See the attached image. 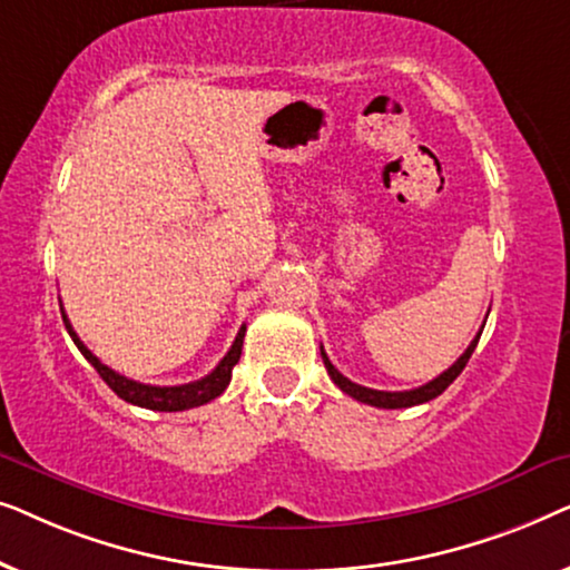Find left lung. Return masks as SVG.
Instances as JSON below:
<instances>
[{"mask_svg":"<svg viewBox=\"0 0 570 570\" xmlns=\"http://www.w3.org/2000/svg\"><path fill=\"white\" fill-rule=\"evenodd\" d=\"M488 314H490V311H488ZM482 326H485V324H482ZM480 334H482V330L478 332V337H474V340L470 342V347H466L464 353L459 355V361H456L454 365H451L449 371H443L439 379L428 381V384H423V386L410 389V392H379V389L361 386V384H355V381H350L347 376H342V373H340L337 368H334L332 361H330V357H326V353H324V347H322V357H324L326 373H330L334 384H337L345 394L353 396V400L363 402V404H371V407L402 410V407H415V404L431 402V400H435V396H439V394L446 392L449 384H454V379L459 376V373L464 371V365L470 363V357H472V353H474V347H478V342H480Z\"/></svg>","mask_w":570,"mask_h":570,"instance_id":"left-lung-1","label":"left lung"}]
</instances>
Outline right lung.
<instances>
[{
  "instance_id": "obj_1",
  "label": "right lung",
  "mask_w": 570,
  "mask_h": 570,
  "mask_svg": "<svg viewBox=\"0 0 570 570\" xmlns=\"http://www.w3.org/2000/svg\"><path fill=\"white\" fill-rule=\"evenodd\" d=\"M59 306H61V303H59ZM61 318H65V326H67L69 337H72V342L77 345V350H80V353L85 355V361H88L92 368L100 373V379H104L106 384L114 389L116 396H121V400L129 402V404H137V407L158 410V412L191 410V407H199V404L213 402L215 396H220L230 384L233 365L238 363L240 347H244V334H246V326H240L228 353H225L223 361L215 365V371L207 373L205 379L191 381V384H181V386H150V384H139V381H131L127 376H121V373H116V371L108 368V365L100 363L98 357L82 345V340L77 337V332L72 330V324H69L65 308H61Z\"/></svg>"
}]
</instances>
